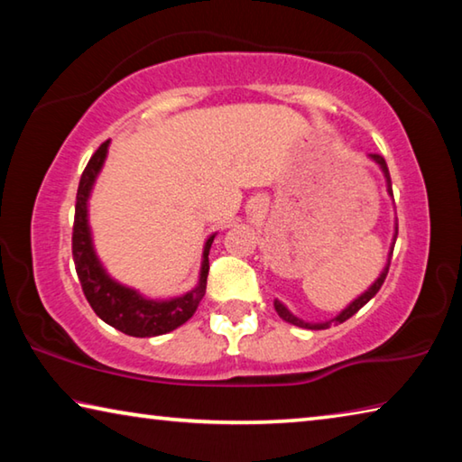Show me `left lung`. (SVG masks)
<instances>
[{"label": "left lung", "mask_w": 462, "mask_h": 462, "mask_svg": "<svg viewBox=\"0 0 462 462\" xmlns=\"http://www.w3.org/2000/svg\"><path fill=\"white\" fill-rule=\"evenodd\" d=\"M369 159L371 161H374L379 165V169L383 171V177H385V183H387V193L391 195V198H393V189H391V177H389V169H387V162H385V159H383L381 154H369ZM395 238H397V220H395V234H393V242H391V248H389V256H387V263H385V267H383V271H381V275L373 281V285L366 289L365 293H361L356 297V300H353L348 303L346 308H344L338 316L336 318H332V319H326V322H306V319H301V318H297L295 314H291V311H289L283 303H281L279 300H275L273 301V306H275V311L279 314V318L281 319H285V322H289V324H293V326H300V328H308V330H326V328H330L332 324H342V322H346L348 318H353L358 310H361L366 301H371L374 295H377V291L381 289V285H383V281H385V277H387V271H389V263H391V253H393V246H395Z\"/></svg>", "instance_id": "1"}]
</instances>
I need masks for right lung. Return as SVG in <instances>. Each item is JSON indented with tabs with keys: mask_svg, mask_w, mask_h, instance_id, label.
<instances>
[{
	"mask_svg": "<svg viewBox=\"0 0 462 462\" xmlns=\"http://www.w3.org/2000/svg\"><path fill=\"white\" fill-rule=\"evenodd\" d=\"M107 148L109 140H106L89 159L81 175L79 189H77L73 224V261L77 277L81 281L83 293L93 311L116 330L136 336V338H151V336L173 332L195 314L203 293H206L209 271L208 254L216 234H209L203 245L199 279L191 291L171 297V300H148L136 289L116 281L101 264L89 228V198L106 162Z\"/></svg>",
	"mask_w": 462,
	"mask_h": 462,
	"instance_id": "right-lung-1",
	"label": "right lung"
}]
</instances>
